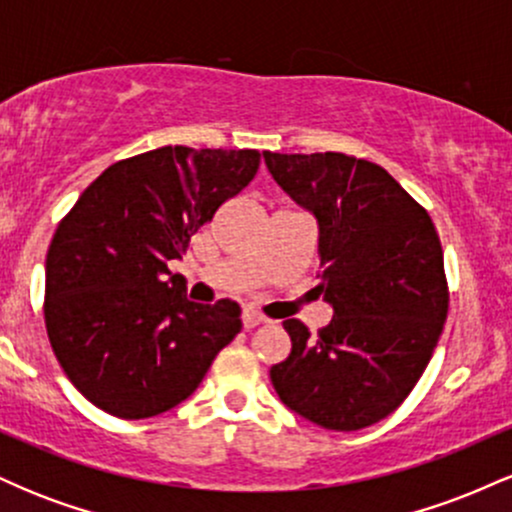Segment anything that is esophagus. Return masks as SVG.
<instances>
[{
	"label": "esophagus",
	"instance_id": "obj_1",
	"mask_svg": "<svg viewBox=\"0 0 512 512\" xmlns=\"http://www.w3.org/2000/svg\"><path fill=\"white\" fill-rule=\"evenodd\" d=\"M262 322H267V317L257 313V310H252V308L243 310V327H245V330H252V327L262 325Z\"/></svg>",
	"mask_w": 512,
	"mask_h": 512
}]
</instances>
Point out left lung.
Instances as JSON below:
<instances>
[{
    "instance_id": "obj_1",
    "label": "left lung",
    "mask_w": 512,
    "mask_h": 512,
    "mask_svg": "<svg viewBox=\"0 0 512 512\" xmlns=\"http://www.w3.org/2000/svg\"><path fill=\"white\" fill-rule=\"evenodd\" d=\"M269 173L320 223V291L330 325L286 320L291 354L269 370L286 407L330 431L392 414L436 349L450 291L428 211L363 158L264 151Z\"/></svg>"
}]
</instances>
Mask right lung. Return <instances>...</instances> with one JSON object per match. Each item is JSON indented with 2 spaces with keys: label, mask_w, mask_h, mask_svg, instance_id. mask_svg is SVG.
I'll list each match as a JSON object with an SVG mask.
<instances>
[{
  "label": "right lung",
  "mask_w": 512,
  "mask_h": 512,
  "mask_svg": "<svg viewBox=\"0 0 512 512\" xmlns=\"http://www.w3.org/2000/svg\"><path fill=\"white\" fill-rule=\"evenodd\" d=\"M255 149L161 146L81 192L45 260V330L76 390L117 419L173 409L243 327L240 305L187 301L168 260L250 185Z\"/></svg>",
  "instance_id": "obj_1"
}]
</instances>
